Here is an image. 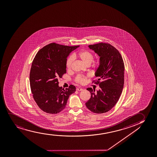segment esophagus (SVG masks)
Returning <instances> with one entry per match:
<instances>
[{
    "label": "esophagus",
    "mask_w": 157,
    "mask_h": 157,
    "mask_svg": "<svg viewBox=\"0 0 157 157\" xmlns=\"http://www.w3.org/2000/svg\"><path fill=\"white\" fill-rule=\"evenodd\" d=\"M83 90V89L81 88H80V87L77 88V90H78V91H81V90Z\"/></svg>",
    "instance_id": "obj_1"
}]
</instances>
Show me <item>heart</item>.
<instances>
[{
  "label": "heart",
  "instance_id": "b5f03b06",
  "mask_svg": "<svg viewBox=\"0 0 157 157\" xmlns=\"http://www.w3.org/2000/svg\"><path fill=\"white\" fill-rule=\"evenodd\" d=\"M79 59L83 63L87 65H89L93 61L94 56L92 53L90 52L89 51L82 50L80 51L77 53H75L73 54V56H70L68 57L67 61H66V68L67 69H70L71 67L72 63L74 61V58ZM86 79V77L82 75H78L76 78V82L78 83L83 84L85 83Z\"/></svg>",
  "mask_w": 157,
  "mask_h": 157
}]
</instances>
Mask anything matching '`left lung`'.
Returning <instances> with one entry per match:
<instances>
[{
	"instance_id": "8db88e82",
	"label": "left lung",
	"mask_w": 157,
	"mask_h": 157,
	"mask_svg": "<svg viewBox=\"0 0 157 157\" xmlns=\"http://www.w3.org/2000/svg\"><path fill=\"white\" fill-rule=\"evenodd\" d=\"M88 47L99 56L95 75L98 78L95 83L100 89L96 93L91 88H87L91 97L86 106L92 112L101 114L112 109L120 97L124 87V62L119 51L110 44L99 43Z\"/></svg>"
}]
</instances>
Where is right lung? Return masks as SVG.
I'll return each instance as SVG.
<instances>
[{"instance_id": "obj_1", "label": "right lung", "mask_w": 157, "mask_h": 157, "mask_svg": "<svg viewBox=\"0 0 157 157\" xmlns=\"http://www.w3.org/2000/svg\"><path fill=\"white\" fill-rule=\"evenodd\" d=\"M79 47L50 43L40 49L33 60L29 82L33 98L43 112L58 114L66 107L68 98L76 91L71 85L68 88L59 86L58 80L66 73V61L72 51Z\"/></svg>"}]
</instances>
